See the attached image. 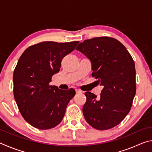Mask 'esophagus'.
<instances>
[{
  "instance_id": "1",
  "label": "esophagus",
  "mask_w": 152,
  "mask_h": 152,
  "mask_svg": "<svg viewBox=\"0 0 152 152\" xmlns=\"http://www.w3.org/2000/svg\"><path fill=\"white\" fill-rule=\"evenodd\" d=\"M76 93H82V91L79 89H76Z\"/></svg>"
}]
</instances>
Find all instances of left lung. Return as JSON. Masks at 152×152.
Segmentation results:
<instances>
[{
    "label": "left lung",
    "instance_id": "obj_1",
    "mask_svg": "<svg viewBox=\"0 0 152 152\" xmlns=\"http://www.w3.org/2000/svg\"><path fill=\"white\" fill-rule=\"evenodd\" d=\"M76 50L91 60L92 76L104 86L99 97L85 92L84 117L96 129L114 127L125 119L132 106L136 92L134 61L125 46L113 37L84 40Z\"/></svg>",
    "mask_w": 152,
    "mask_h": 152
}]
</instances>
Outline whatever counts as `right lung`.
I'll return each mask as SVG.
<instances>
[{
	"label": "right lung",
	"mask_w": 152,
	"mask_h": 152,
	"mask_svg": "<svg viewBox=\"0 0 152 152\" xmlns=\"http://www.w3.org/2000/svg\"><path fill=\"white\" fill-rule=\"evenodd\" d=\"M79 42H43L30 46L19 59L13 73V94L20 114L37 129H50L60 124L75 90L50 86L62 59Z\"/></svg>",
	"instance_id": "obj_1"
}]
</instances>
